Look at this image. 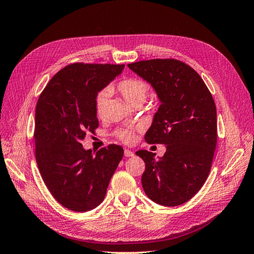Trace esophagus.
Masks as SVG:
<instances>
[{
  "mask_svg": "<svg viewBox=\"0 0 254 254\" xmlns=\"http://www.w3.org/2000/svg\"><path fill=\"white\" fill-rule=\"evenodd\" d=\"M124 155H125V157H132V156H134V152L131 151V150H129V149H125Z\"/></svg>",
  "mask_w": 254,
  "mask_h": 254,
  "instance_id": "1",
  "label": "esophagus"
}]
</instances>
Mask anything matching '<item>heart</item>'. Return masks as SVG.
<instances>
[{"label":"heart","instance_id":"b5f03b06","mask_svg":"<svg viewBox=\"0 0 254 254\" xmlns=\"http://www.w3.org/2000/svg\"><path fill=\"white\" fill-rule=\"evenodd\" d=\"M111 92H118L129 105L143 104L148 94V86L143 79L137 77H125L112 84L108 89L98 92L95 97V110L98 117L104 114L107 99ZM114 135L124 143H132L135 139V128H120L114 131Z\"/></svg>","mask_w":254,"mask_h":254}]
</instances>
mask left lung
I'll use <instances>...</instances> for the list:
<instances>
[{
  "label": "left lung",
  "mask_w": 254,
  "mask_h": 254,
  "mask_svg": "<svg viewBox=\"0 0 254 254\" xmlns=\"http://www.w3.org/2000/svg\"><path fill=\"white\" fill-rule=\"evenodd\" d=\"M128 66L151 84L161 101L145 141L165 145L164 156L135 152L145 162L144 191L161 205H180L198 193L211 171L217 144L213 96L200 75L180 60L149 59Z\"/></svg>",
  "instance_id": "obj_1"
}]
</instances>
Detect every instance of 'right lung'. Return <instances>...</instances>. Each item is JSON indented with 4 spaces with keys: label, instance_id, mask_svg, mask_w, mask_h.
<instances>
[{
    "label": "right lung",
    "instance_id": "obj_1",
    "mask_svg": "<svg viewBox=\"0 0 254 254\" xmlns=\"http://www.w3.org/2000/svg\"><path fill=\"white\" fill-rule=\"evenodd\" d=\"M125 64L76 63L64 66L38 98L35 156L50 193L68 210L86 212L102 203L112 175L124 156L111 144L96 155L81 141L98 127L97 92L122 73Z\"/></svg>",
    "mask_w": 254,
    "mask_h": 254
}]
</instances>
